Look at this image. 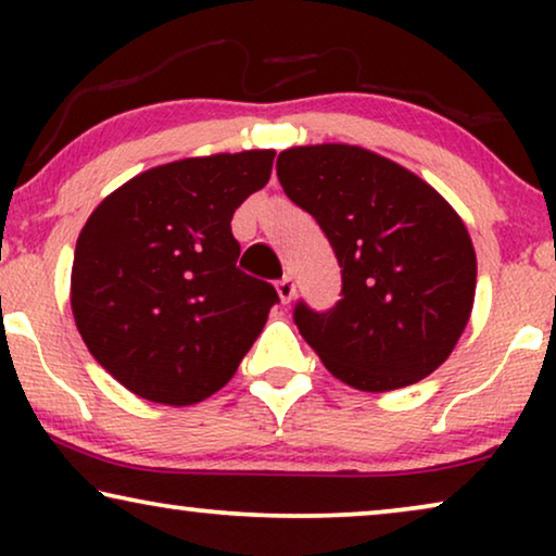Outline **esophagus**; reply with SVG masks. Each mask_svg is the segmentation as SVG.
Instances as JSON below:
<instances>
[{
  "mask_svg": "<svg viewBox=\"0 0 556 556\" xmlns=\"http://www.w3.org/2000/svg\"><path fill=\"white\" fill-rule=\"evenodd\" d=\"M276 291H278V295H280V301L283 303H291L293 301V295H295V280L291 278V276H283L276 283Z\"/></svg>",
  "mask_w": 556,
  "mask_h": 556,
  "instance_id": "esophagus-1",
  "label": "esophagus"
}]
</instances>
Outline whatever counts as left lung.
I'll list each match as a JSON object with an SVG mask.
<instances>
[{"label":"left lung","instance_id":"1","mask_svg":"<svg viewBox=\"0 0 556 556\" xmlns=\"http://www.w3.org/2000/svg\"><path fill=\"white\" fill-rule=\"evenodd\" d=\"M288 200L316 219L341 268L329 311L293 321L324 367L362 392L432 375L458 344L476 295V253L455 210L405 166L346 143L280 151Z\"/></svg>","mask_w":556,"mask_h":556}]
</instances>
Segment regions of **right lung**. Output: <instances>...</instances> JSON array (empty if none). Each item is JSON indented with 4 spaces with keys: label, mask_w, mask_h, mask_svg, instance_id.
Masks as SVG:
<instances>
[{
    "label": "right lung",
    "mask_w": 556,
    "mask_h": 556,
    "mask_svg": "<svg viewBox=\"0 0 556 556\" xmlns=\"http://www.w3.org/2000/svg\"><path fill=\"white\" fill-rule=\"evenodd\" d=\"M276 151L181 159L98 204L73 261L75 326L126 390L194 405L230 382L276 288L238 268L232 215L268 185Z\"/></svg>",
    "instance_id": "right-lung-1"
}]
</instances>
